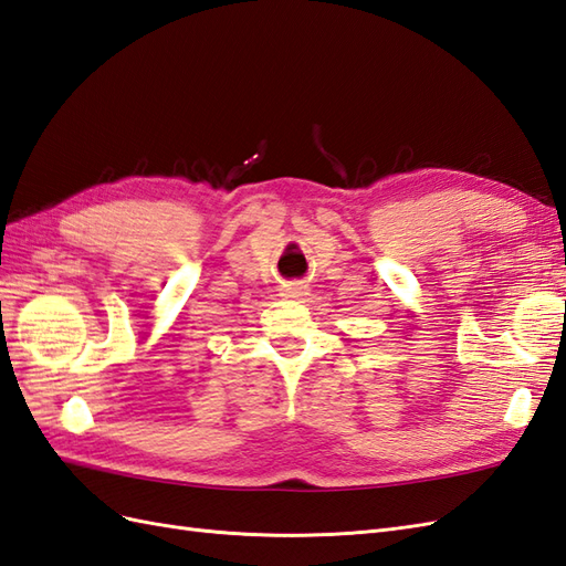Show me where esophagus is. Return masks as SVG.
Wrapping results in <instances>:
<instances>
[{
    "mask_svg": "<svg viewBox=\"0 0 566 566\" xmlns=\"http://www.w3.org/2000/svg\"><path fill=\"white\" fill-rule=\"evenodd\" d=\"M308 292H311V289L305 286L303 282H289V284L282 286L284 298H303V296H308Z\"/></svg>",
    "mask_w": 566,
    "mask_h": 566,
    "instance_id": "1",
    "label": "esophagus"
}]
</instances>
